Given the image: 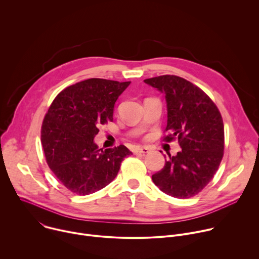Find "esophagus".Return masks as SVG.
<instances>
[{"instance_id": "obj_1", "label": "esophagus", "mask_w": 259, "mask_h": 259, "mask_svg": "<svg viewBox=\"0 0 259 259\" xmlns=\"http://www.w3.org/2000/svg\"><path fill=\"white\" fill-rule=\"evenodd\" d=\"M149 147L142 146V147H136V149L133 151L134 153H139V154H147L149 153Z\"/></svg>"}]
</instances>
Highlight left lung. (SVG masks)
<instances>
[{"label":"left lung","instance_id":"obj_1","mask_svg":"<svg viewBox=\"0 0 259 259\" xmlns=\"http://www.w3.org/2000/svg\"><path fill=\"white\" fill-rule=\"evenodd\" d=\"M165 94L167 127L164 140L175 138L181 151L152 176L165 194L189 199L199 194L216 173L224 157L225 127L215 103L199 87L177 76L144 80Z\"/></svg>","mask_w":259,"mask_h":259}]
</instances>
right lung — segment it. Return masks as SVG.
I'll use <instances>...</instances> for the list:
<instances>
[{"label": "right lung", "mask_w": 259, "mask_h": 259, "mask_svg": "<svg viewBox=\"0 0 259 259\" xmlns=\"http://www.w3.org/2000/svg\"><path fill=\"white\" fill-rule=\"evenodd\" d=\"M131 82L88 79L62 90L46 114L41 142L47 164L70 192L93 194L112 182L132 153L125 145L98 149L99 127L113 121L114 106Z\"/></svg>", "instance_id": "add662e5"}]
</instances>
